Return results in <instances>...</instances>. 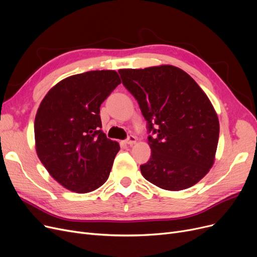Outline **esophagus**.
<instances>
[{
	"label": "esophagus",
	"instance_id": "obj_1",
	"mask_svg": "<svg viewBox=\"0 0 257 257\" xmlns=\"http://www.w3.org/2000/svg\"><path fill=\"white\" fill-rule=\"evenodd\" d=\"M136 143H137V138L135 136H129L128 139L126 140V144L129 145V146H132V145Z\"/></svg>",
	"mask_w": 257,
	"mask_h": 257
}]
</instances>
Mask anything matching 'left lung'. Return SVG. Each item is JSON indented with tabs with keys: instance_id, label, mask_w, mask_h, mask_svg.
Listing matches in <instances>:
<instances>
[{
	"instance_id": "left-lung-1",
	"label": "left lung",
	"mask_w": 257,
	"mask_h": 257,
	"mask_svg": "<svg viewBox=\"0 0 257 257\" xmlns=\"http://www.w3.org/2000/svg\"><path fill=\"white\" fill-rule=\"evenodd\" d=\"M148 122L150 160L141 166L146 180L165 190L190 188L214 163L219 121L210 99L184 70L171 65L119 69Z\"/></svg>"
}]
</instances>
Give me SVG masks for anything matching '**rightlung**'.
I'll list each match as a JSON object with an SVG mask.
<instances>
[{
  "label": "right lung",
  "instance_id": "right-lung-1",
  "mask_svg": "<svg viewBox=\"0 0 257 257\" xmlns=\"http://www.w3.org/2000/svg\"><path fill=\"white\" fill-rule=\"evenodd\" d=\"M119 84L114 70L74 74L53 86L40 104L37 154L49 174L70 191L91 192L108 180L119 145L101 130L99 107Z\"/></svg>",
  "mask_w": 257,
  "mask_h": 257
}]
</instances>
